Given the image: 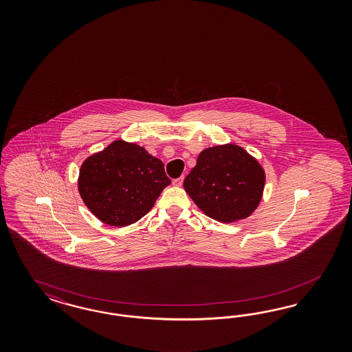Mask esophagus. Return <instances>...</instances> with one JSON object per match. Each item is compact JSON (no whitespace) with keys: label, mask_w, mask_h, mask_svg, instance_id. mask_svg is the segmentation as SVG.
<instances>
[{"label":"esophagus","mask_w":352,"mask_h":352,"mask_svg":"<svg viewBox=\"0 0 352 352\" xmlns=\"http://www.w3.org/2000/svg\"><path fill=\"white\" fill-rule=\"evenodd\" d=\"M183 179H184V177L182 175V177H179V178L174 179V181H173V184H174V186H178V187H179V186H182V183H183Z\"/></svg>","instance_id":"obj_1"}]
</instances>
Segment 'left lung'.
<instances>
[{"label":"left lung","instance_id":"obj_1","mask_svg":"<svg viewBox=\"0 0 352 352\" xmlns=\"http://www.w3.org/2000/svg\"><path fill=\"white\" fill-rule=\"evenodd\" d=\"M265 181L263 168L245 149L223 144L204 149L183 187L208 217L231 223L256 210Z\"/></svg>","mask_w":352,"mask_h":352}]
</instances>
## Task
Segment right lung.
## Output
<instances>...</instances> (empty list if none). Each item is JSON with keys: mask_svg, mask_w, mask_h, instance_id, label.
Segmentation results:
<instances>
[{"mask_svg": "<svg viewBox=\"0 0 352 352\" xmlns=\"http://www.w3.org/2000/svg\"><path fill=\"white\" fill-rule=\"evenodd\" d=\"M169 184L160 159L121 139L87 157L78 175V192L89 210L115 227L144 217Z\"/></svg>", "mask_w": 352, "mask_h": 352, "instance_id": "right-lung-1", "label": "right lung"}]
</instances>
